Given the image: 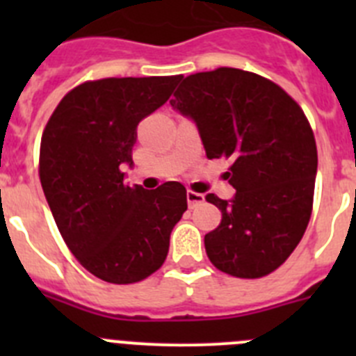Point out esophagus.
Wrapping results in <instances>:
<instances>
[{
    "instance_id": "34e87169",
    "label": "esophagus",
    "mask_w": 356,
    "mask_h": 356,
    "mask_svg": "<svg viewBox=\"0 0 356 356\" xmlns=\"http://www.w3.org/2000/svg\"><path fill=\"white\" fill-rule=\"evenodd\" d=\"M203 201H205V196H203V194L193 193V191H187V203H188V207H191V209L201 205Z\"/></svg>"
}]
</instances>
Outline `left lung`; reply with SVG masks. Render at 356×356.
I'll return each mask as SVG.
<instances>
[{"mask_svg":"<svg viewBox=\"0 0 356 356\" xmlns=\"http://www.w3.org/2000/svg\"><path fill=\"white\" fill-rule=\"evenodd\" d=\"M171 106L196 124L207 159L234 162V197L207 194L222 213L205 235L210 262L237 278L269 275L300 244L312 212L317 147L303 110L271 80L234 67L187 76Z\"/></svg>","mask_w":356,"mask_h":356,"instance_id":"obj_1","label":"left lung"}]
</instances>
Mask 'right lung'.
Instances as JSON below:
<instances>
[{
  "label": "right lung",
  "instance_id": "1",
  "mask_svg": "<svg viewBox=\"0 0 356 356\" xmlns=\"http://www.w3.org/2000/svg\"><path fill=\"white\" fill-rule=\"evenodd\" d=\"M181 76L105 78L64 96L40 140L44 196L78 262L108 284H135L163 264L187 210V191L124 181L137 127L171 97Z\"/></svg>",
  "mask_w": 356,
  "mask_h": 356
}]
</instances>
